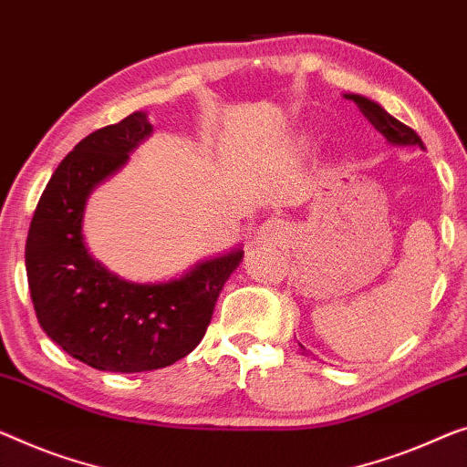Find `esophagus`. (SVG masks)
<instances>
[{
  "mask_svg": "<svg viewBox=\"0 0 467 467\" xmlns=\"http://www.w3.org/2000/svg\"><path fill=\"white\" fill-rule=\"evenodd\" d=\"M287 224L278 218H270L266 222H262L255 231V241L262 243V245L268 247H278L281 243L287 239Z\"/></svg>",
  "mask_w": 467,
  "mask_h": 467,
  "instance_id": "esophagus-1",
  "label": "esophagus"
}]
</instances>
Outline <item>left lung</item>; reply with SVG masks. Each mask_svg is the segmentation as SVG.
<instances>
[{
  "label": "left lung",
  "mask_w": 467,
  "mask_h": 467,
  "mask_svg": "<svg viewBox=\"0 0 467 467\" xmlns=\"http://www.w3.org/2000/svg\"><path fill=\"white\" fill-rule=\"evenodd\" d=\"M344 99L352 100L354 104H357V107L360 109V113H363L368 119V123H371L373 128L386 138L388 144H392V146H420L421 150H426V146H423L421 138L417 136L411 128H407L405 123H400L399 119H396V117L389 115L379 102H375V100L367 99V96H360V94H344ZM300 348H302L304 357H310L315 360L318 358L310 350H306L304 346H300Z\"/></svg>",
  "instance_id": "8db88e82"
}]
</instances>
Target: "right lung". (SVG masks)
Masks as SVG:
<instances>
[{
  "instance_id": "1",
  "label": "right lung",
  "mask_w": 467,
  "mask_h": 467,
  "mask_svg": "<svg viewBox=\"0 0 467 467\" xmlns=\"http://www.w3.org/2000/svg\"><path fill=\"white\" fill-rule=\"evenodd\" d=\"M150 134L149 115L136 110L83 138L56 167L26 236V278L41 329L99 371H152L192 352L243 257L236 245L170 281L136 283L110 273L89 254L83 239L89 194Z\"/></svg>"
}]
</instances>
